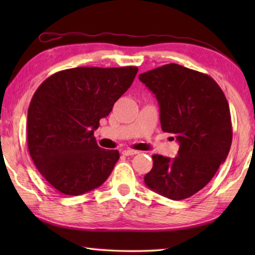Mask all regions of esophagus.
Wrapping results in <instances>:
<instances>
[{
  "mask_svg": "<svg viewBox=\"0 0 255 255\" xmlns=\"http://www.w3.org/2000/svg\"><path fill=\"white\" fill-rule=\"evenodd\" d=\"M123 154L125 156H132V155L138 154V150H133V149H125L123 150Z\"/></svg>",
  "mask_w": 255,
  "mask_h": 255,
  "instance_id": "34e87169",
  "label": "esophagus"
}]
</instances>
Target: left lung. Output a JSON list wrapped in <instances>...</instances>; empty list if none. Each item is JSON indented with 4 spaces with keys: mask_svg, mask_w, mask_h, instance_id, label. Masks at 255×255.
<instances>
[{
    "mask_svg": "<svg viewBox=\"0 0 255 255\" xmlns=\"http://www.w3.org/2000/svg\"><path fill=\"white\" fill-rule=\"evenodd\" d=\"M139 80L157 99L162 130L174 133L180 144L174 158L153 155L145 184L169 199H185L204 188L227 157L230 106L215 80L178 64L145 72Z\"/></svg>",
    "mask_w": 255,
    "mask_h": 255,
    "instance_id": "1",
    "label": "left lung"
}]
</instances>
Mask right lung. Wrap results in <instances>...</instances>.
Here are the masks:
<instances>
[{
	"mask_svg": "<svg viewBox=\"0 0 255 255\" xmlns=\"http://www.w3.org/2000/svg\"><path fill=\"white\" fill-rule=\"evenodd\" d=\"M137 72L136 66L70 68L49 76L34 92L28 109L29 154L59 192L83 195L110 175L119 152L99 147L93 132Z\"/></svg>",
	"mask_w": 255,
	"mask_h": 255,
	"instance_id": "right-lung-1",
	"label": "right lung"
}]
</instances>
